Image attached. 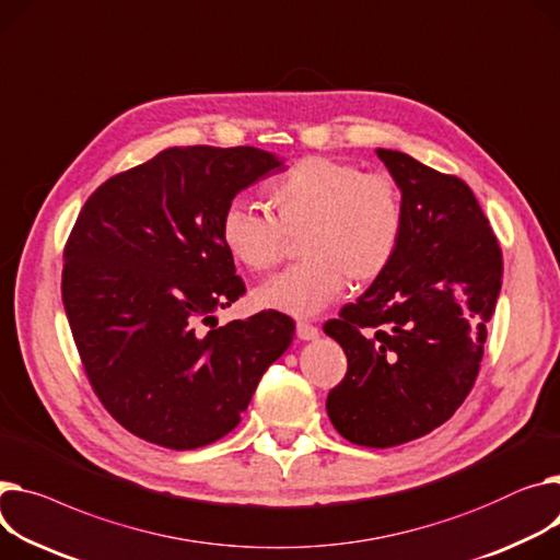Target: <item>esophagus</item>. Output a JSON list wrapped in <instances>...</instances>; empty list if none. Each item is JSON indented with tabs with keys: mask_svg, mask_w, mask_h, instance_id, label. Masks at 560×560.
Masks as SVG:
<instances>
[{
	"mask_svg": "<svg viewBox=\"0 0 560 560\" xmlns=\"http://www.w3.org/2000/svg\"><path fill=\"white\" fill-rule=\"evenodd\" d=\"M296 338L300 340H317L319 338V328L308 324V322H296Z\"/></svg>",
	"mask_w": 560,
	"mask_h": 560,
	"instance_id": "obj_1",
	"label": "esophagus"
}]
</instances>
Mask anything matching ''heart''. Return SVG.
Returning <instances> with one entry per match:
<instances>
[{"label": "heart", "mask_w": 560, "mask_h": 560, "mask_svg": "<svg viewBox=\"0 0 560 560\" xmlns=\"http://www.w3.org/2000/svg\"><path fill=\"white\" fill-rule=\"evenodd\" d=\"M270 209L234 200L222 211L220 238L252 272L277 268L290 241L302 238V266L254 292L260 308L313 317L340 300L347 283L369 285L394 264L405 211L396 182L355 164L304 158L268 189Z\"/></svg>", "instance_id": "heart-1"}]
</instances>
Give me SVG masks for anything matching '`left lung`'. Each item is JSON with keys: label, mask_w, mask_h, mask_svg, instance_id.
<instances>
[{"label": "left lung", "mask_w": 560, "mask_h": 560, "mask_svg": "<svg viewBox=\"0 0 560 560\" xmlns=\"http://www.w3.org/2000/svg\"><path fill=\"white\" fill-rule=\"evenodd\" d=\"M400 189L405 228L392 268L324 332L347 353L326 398L345 439L392 448L448 421L477 378L502 288V252L470 186L376 148Z\"/></svg>", "instance_id": "left-lung-1"}]
</instances>
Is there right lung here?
I'll return each instance as SVG.
<instances>
[{
    "mask_svg": "<svg viewBox=\"0 0 560 560\" xmlns=\"http://www.w3.org/2000/svg\"><path fill=\"white\" fill-rule=\"evenodd\" d=\"M279 171L252 145H175L103 182L79 213L65 313L98 400L139 439L194 451L225 436L290 347L294 322L277 311L198 332L245 292L222 211Z\"/></svg>",
    "mask_w": 560,
    "mask_h": 560,
    "instance_id": "right-lung-1",
    "label": "right lung"
}]
</instances>
